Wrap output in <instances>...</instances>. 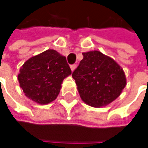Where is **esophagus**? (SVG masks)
Instances as JSON below:
<instances>
[{
    "instance_id": "1",
    "label": "esophagus",
    "mask_w": 148,
    "mask_h": 148,
    "mask_svg": "<svg viewBox=\"0 0 148 148\" xmlns=\"http://www.w3.org/2000/svg\"><path fill=\"white\" fill-rule=\"evenodd\" d=\"M70 67H71V71H73L74 70H75V69H76V67H77V65H76V64H73V65L70 66Z\"/></svg>"
}]
</instances>
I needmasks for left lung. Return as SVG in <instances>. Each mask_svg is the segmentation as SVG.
I'll return each instance as SVG.
<instances>
[{
  "mask_svg": "<svg viewBox=\"0 0 148 148\" xmlns=\"http://www.w3.org/2000/svg\"><path fill=\"white\" fill-rule=\"evenodd\" d=\"M82 54L83 59L72 72L81 98L92 107L110 104L126 86L124 71L114 60L99 51Z\"/></svg>",
  "mask_w": 148,
  "mask_h": 148,
  "instance_id": "8db88e82",
  "label": "left lung"
}]
</instances>
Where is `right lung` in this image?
I'll return each instance as SVG.
<instances>
[{
    "instance_id": "add662e5",
    "label": "right lung",
    "mask_w": 148,
    "mask_h": 148,
    "mask_svg": "<svg viewBox=\"0 0 148 148\" xmlns=\"http://www.w3.org/2000/svg\"><path fill=\"white\" fill-rule=\"evenodd\" d=\"M71 74L65 57L49 49L27 60L20 68L18 80L29 99L47 105L56 99L62 81Z\"/></svg>"
}]
</instances>
